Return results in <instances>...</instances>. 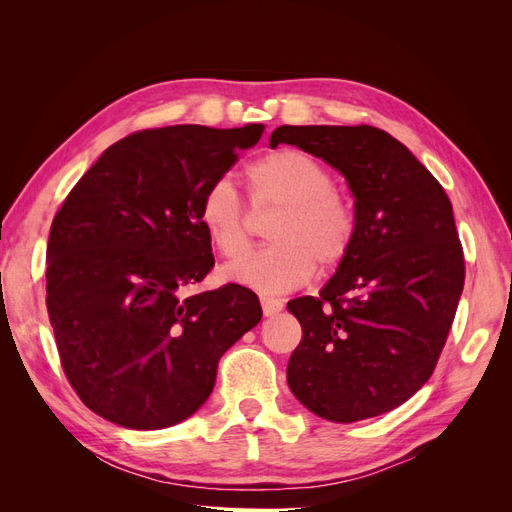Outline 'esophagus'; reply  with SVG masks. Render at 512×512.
Masks as SVG:
<instances>
[{
  "instance_id": "1",
  "label": "esophagus",
  "mask_w": 512,
  "mask_h": 512,
  "mask_svg": "<svg viewBox=\"0 0 512 512\" xmlns=\"http://www.w3.org/2000/svg\"><path fill=\"white\" fill-rule=\"evenodd\" d=\"M260 305H262V314L265 316H275L284 309V301L277 297H260Z\"/></svg>"
}]
</instances>
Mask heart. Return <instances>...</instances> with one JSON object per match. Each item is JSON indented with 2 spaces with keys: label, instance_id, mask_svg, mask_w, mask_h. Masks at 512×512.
<instances>
[{
  "label": "heart",
  "instance_id": "b5f03b06",
  "mask_svg": "<svg viewBox=\"0 0 512 512\" xmlns=\"http://www.w3.org/2000/svg\"><path fill=\"white\" fill-rule=\"evenodd\" d=\"M245 183L254 211L277 209L267 232L273 243L228 269L232 280L282 292L305 284L316 262L333 269L346 260L359 220L320 160L299 149H277L247 166ZM198 222L222 258L239 260L250 250L252 218L230 181H213L205 190Z\"/></svg>",
  "mask_w": 512,
  "mask_h": 512
}]
</instances>
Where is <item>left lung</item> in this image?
Returning <instances> with one entry per match:
<instances>
[{
  "instance_id": "1",
  "label": "left lung",
  "mask_w": 512,
  "mask_h": 512,
  "mask_svg": "<svg viewBox=\"0 0 512 512\" xmlns=\"http://www.w3.org/2000/svg\"><path fill=\"white\" fill-rule=\"evenodd\" d=\"M342 173L356 241L320 297L288 303L303 329L290 391L314 414L354 423L389 412L431 378L466 280L453 205L406 145L374 126H280Z\"/></svg>"
}]
</instances>
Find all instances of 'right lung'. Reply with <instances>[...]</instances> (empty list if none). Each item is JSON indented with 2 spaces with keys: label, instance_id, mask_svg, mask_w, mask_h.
Instances as JSON below:
<instances>
[{
  "label": "right lung",
  "instance_id": "add662e5",
  "mask_svg": "<svg viewBox=\"0 0 512 512\" xmlns=\"http://www.w3.org/2000/svg\"><path fill=\"white\" fill-rule=\"evenodd\" d=\"M262 130L134 132L102 153L55 213L46 309L70 386L106 421H185L211 395L222 354L260 322L250 288L185 292L215 265L200 198Z\"/></svg>",
  "mask_w": 512,
  "mask_h": 512
}]
</instances>
